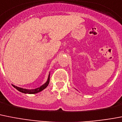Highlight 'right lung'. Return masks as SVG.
Returning a JSON list of instances; mask_svg holds the SVG:
<instances>
[{
	"instance_id": "add662e5",
	"label": "right lung",
	"mask_w": 122,
	"mask_h": 122,
	"mask_svg": "<svg viewBox=\"0 0 122 122\" xmlns=\"http://www.w3.org/2000/svg\"><path fill=\"white\" fill-rule=\"evenodd\" d=\"M50 81V75H49V78H48V80L47 81L46 83L43 85L42 86H40L39 88H37L35 89H23V88H18L17 86H15L14 85H13V86L14 88H16L17 89L18 91H19L20 92H23V93H28V94H36L37 93V92H40V91H42L43 89H45L46 88L47 86H48L49 83Z\"/></svg>"
}]
</instances>
